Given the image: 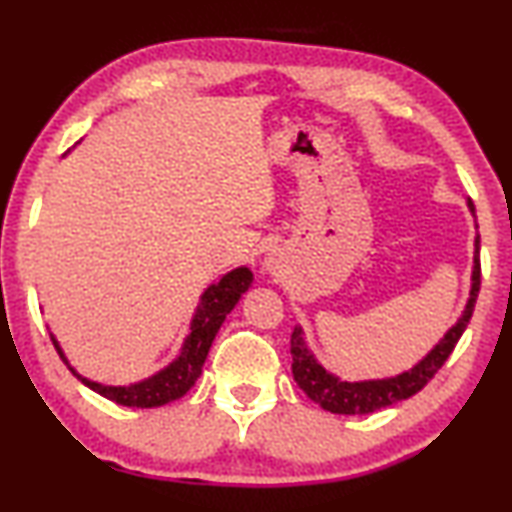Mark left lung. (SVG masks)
Segmentation results:
<instances>
[{"label": "left lung", "instance_id": "left-lung-1", "mask_svg": "<svg viewBox=\"0 0 512 512\" xmlns=\"http://www.w3.org/2000/svg\"><path fill=\"white\" fill-rule=\"evenodd\" d=\"M468 209L475 214L473 202L468 200ZM480 291V237H475V258H473V284H471V298H468L466 310L461 312L457 324L443 335V340L424 356L417 366H412L405 373L396 377H387V380H363V382H345L340 377L321 366L314 359V354L307 347L303 328L296 326L291 333V370L293 380L298 382V387L305 391L307 398H312L314 403H319L321 408L333 412V415H368L387 405H394L405 398L415 396L417 391L426 387V382L443 368L447 356L452 354L454 345H457L461 333L466 331L468 321L473 317L475 300H478Z\"/></svg>", "mask_w": 512, "mask_h": 512}]
</instances>
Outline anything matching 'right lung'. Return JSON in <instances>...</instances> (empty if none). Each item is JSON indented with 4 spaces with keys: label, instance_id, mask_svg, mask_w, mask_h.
I'll return each instance as SVG.
<instances>
[{
    "label": "right lung",
    "instance_id": "obj_1",
    "mask_svg": "<svg viewBox=\"0 0 512 512\" xmlns=\"http://www.w3.org/2000/svg\"><path fill=\"white\" fill-rule=\"evenodd\" d=\"M251 279H254V275H251L249 268H235L230 270L228 275H223L219 282L209 286V289L202 293L200 305L191 321V333L186 335L179 356L170 363V366L160 370V373L151 375L149 380L128 384V387H111V384L93 382L69 366L58 340L51 335L53 347L58 349L60 359L67 363L69 370H72L88 389L97 391L100 396L109 398V401H114L118 405H128V408H158V405L177 401V398L184 396L186 391L193 387L195 380H198L202 373V366H205L209 347H212L221 324L226 321V314L233 310L237 300L242 298V293L249 289Z\"/></svg>",
    "mask_w": 512,
    "mask_h": 512
}]
</instances>
